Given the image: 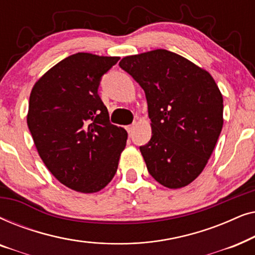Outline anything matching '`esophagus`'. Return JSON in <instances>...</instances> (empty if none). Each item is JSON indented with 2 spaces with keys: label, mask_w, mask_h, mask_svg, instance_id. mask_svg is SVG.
I'll return each instance as SVG.
<instances>
[{
  "label": "esophagus",
  "mask_w": 255,
  "mask_h": 255,
  "mask_svg": "<svg viewBox=\"0 0 255 255\" xmlns=\"http://www.w3.org/2000/svg\"><path fill=\"white\" fill-rule=\"evenodd\" d=\"M133 128H134L133 124H132V125H128V127H127V131L128 132V133H131L132 130H133Z\"/></svg>",
  "instance_id": "1"
}]
</instances>
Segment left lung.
I'll return each mask as SVG.
<instances>
[{
  "mask_svg": "<svg viewBox=\"0 0 255 255\" xmlns=\"http://www.w3.org/2000/svg\"><path fill=\"white\" fill-rule=\"evenodd\" d=\"M144 89L152 137L140 146L148 173L170 189L202 173L223 128V96L207 71L167 50L121 60Z\"/></svg>",
  "mask_w": 255,
  "mask_h": 255,
  "instance_id": "8db88e82",
  "label": "left lung"
}]
</instances>
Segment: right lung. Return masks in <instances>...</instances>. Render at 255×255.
I'll list each match as a JSON object with an SVG mask.
<instances>
[{
  "label": "right lung",
  "mask_w": 255,
  "mask_h": 255,
  "mask_svg": "<svg viewBox=\"0 0 255 255\" xmlns=\"http://www.w3.org/2000/svg\"><path fill=\"white\" fill-rule=\"evenodd\" d=\"M118 57L76 53L58 62L30 94L27 127L47 169L66 187L90 194L117 172L128 132L111 124L97 93Z\"/></svg>",
  "instance_id": "right-lung-1"
}]
</instances>
